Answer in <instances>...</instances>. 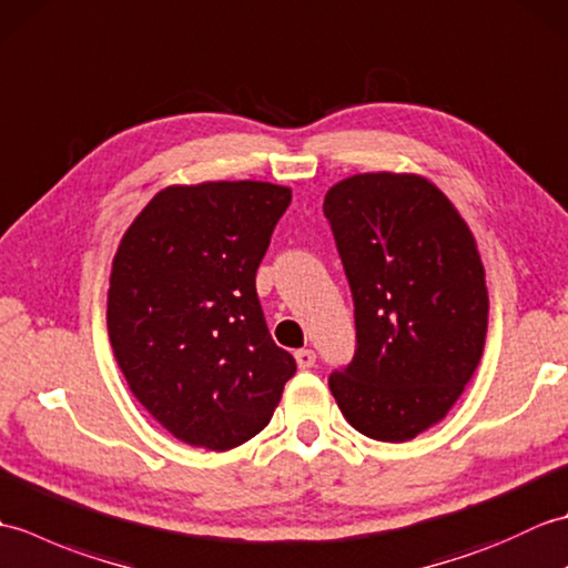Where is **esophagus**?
I'll list each match as a JSON object with an SVG mask.
<instances>
[{
    "label": "esophagus",
    "mask_w": 568,
    "mask_h": 568,
    "mask_svg": "<svg viewBox=\"0 0 568 568\" xmlns=\"http://www.w3.org/2000/svg\"><path fill=\"white\" fill-rule=\"evenodd\" d=\"M295 361L300 368H312L317 361V354L312 352V348H300V352H295Z\"/></svg>",
    "instance_id": "1"
}]
</instances>
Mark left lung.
<instances>
[{
    "instance_id": "1",
    "label": "left lung",
    "mask_w": 568,
    "mask_h": 568,
    "mask_svg": "<svg viewBox=\"0 0 568 568\" xmlns=\"http://www.w3.org/2000/svg\"><path fill=\"white\" fill-rule=\"evenodd\" d=\"M324 216L356 322L354 358L329 390L361 434L407 442L449 413L484 354L488 291L474 234L419 175L346 178Z\"/></svg>"
}]
</instances>
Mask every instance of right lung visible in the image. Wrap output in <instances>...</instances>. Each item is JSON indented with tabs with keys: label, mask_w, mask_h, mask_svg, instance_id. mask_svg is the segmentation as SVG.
<instances>
[{
	"label": "right lung",
	"mask_w": 568,
	"mask_h": 568,
	"mask_svg": "<svg viewBox=\"0 0 568 568\" xmlns=\"http://www.w3.org/2000/svg\"><path fill=\"white\" fill-rule=\"evenodd\" d=\"M293 192L281 185H175L116 248L106 329L131 393L192 446L226 452L268 425L295 358L275 346L256 271Z\"/></svg>",
	"instance_id": "add662e5"
}]
</instances>
